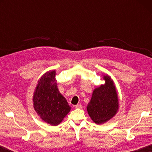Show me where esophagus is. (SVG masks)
<instances>
[{"label": "esophagus", "instance_id": "34e87169", "mask_svg": "<svg viewBox=\"0 0 152 152\" xmlns=\"http://www.w3.org/2000/svg\"><path fill=\"white\" fill-rule=\"evenodd\" d=\"M75 108H76V109H82V105L81 104H78L75 105Z\"/></svg>", "mask_w": 152, "mask_h": 152}]
</instances>
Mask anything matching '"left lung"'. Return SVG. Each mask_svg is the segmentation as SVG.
Listing matches in <instances>:
<instances>
[{"label":"left lung","instance_id":"8db88e82","mask_svg":"<svg viewBox=\"0 0 152 152\" xmlns=\"http://www.w3.org/2000/svg\"><path fill=\"white\" fill-rule=\"evenodd\" d=\"M104 85L95 88L91 101L87 105V111L96 124H102L116 115L119 109V99L116 88L109 76H104Z\"/></svg>","mask_w":152,"mask_h":152}]
</instances>
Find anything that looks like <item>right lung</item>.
Wrapping results in <instances>:
<instances>
[{
	"label": "right lung",
	"mask_w": 152,
	"mask_h": 152,
	"mask_svg": "<svg viewBox=\"0 0 152 152\" xmlns=\"http://www.w3.org/2000/svg\"><path fill=\"white\" fill-rule=\"evenodd\" d=\"M56 71L45 73L38 81L33 96V107L43 121L56 126L70 111L71 107L59 92Z\"/></svg>",
	"instance_id": "1"
}]
</instances>
